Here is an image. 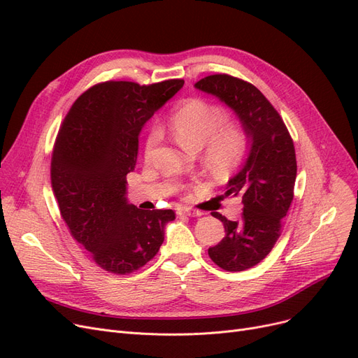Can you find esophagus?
Wrapping results in <instances>:
<instances>
[{
  "mask_svg": "<svg viewBox=\"0 0 358 358\" xmlns=\"http://www.w3.org/2000/svg\"><path fill=\"white\" fill-rule=\"evenodd\" d=\"M176 213H178L179 216H199V212L191 210V209H188V208H179V209L176 210Z\"/></svg>",
  "mask_w": 358,
  "mask_h": 358,
  "instance_id": "obj_1",
  "label": "esophagus"
}]
</instances>
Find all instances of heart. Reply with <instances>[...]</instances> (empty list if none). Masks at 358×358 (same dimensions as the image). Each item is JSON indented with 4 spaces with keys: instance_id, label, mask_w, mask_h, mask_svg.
<instances>
[{
    "instance_id": "heart-1",
    "label": "heart",
    "mask_w": 358,
    "mask_h": 358,
    "mask_svg": "<svg viewBox=\"0 0 358 358\" xmlns=\"http://www.w3.org/2000/svg\"><path fill=\"white\" fill-rule=\"evenodd\" d=\"M227 119L229 115L221 106L203 99H189L170 116V129L185 149H203V159L208 167L227 173L242 164L249 149L245 129L237 124L227 122ZM159 138V128H150L145 140L146 158L154 152Z\"/></svg>"
}]
</instances>
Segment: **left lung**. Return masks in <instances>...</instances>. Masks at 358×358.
<instances>
[{
    "label": "left lung",
    "mask_w": 358,
    "mask_h": 358,
    "mask_svg": "<svg viewBox=\"0 0 358 358\" xmlns=\"http://www.w3.org/2000/svg\"><path fill=\"white\" fill-rule=\"evenodd\" d=\"M196 88L231 107L248 134L249 155L242 170L227 183V197H241V221L218 212L225 237L212 248V262L227 272L251 268L268 255L280 236L282 218L294 199L296 150L282 117L252 83L230 74H212Z\"/></svg>",
    "instance_id": "1"
}]
</instances>
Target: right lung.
I'll use <instances>...</instances> for the list:
<instances>
[{"mask_svg":"<svg viewBox=\"0 0 358 358\" xmlns=\"http://www.w3.org/2000/svg\"><path fill=\"white\" fill-rule=\"evenodd\" d=\"M182 86V79L107 80L85 91L64 117L50 162L53 194L74 241L106 272L128 275L149 263L176 218L171 209H137L125 191L140 129Z\"/></svg>","mask_w":358,"mask_h":358,"instance_id":"obj_1","label":"right lung"}]
</instances>
